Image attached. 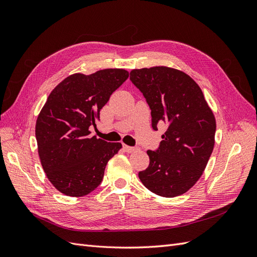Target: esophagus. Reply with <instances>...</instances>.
Here are the masks:
<instances>
[{"mask_svg":"<svg viewBox=\"0 0 257 257\" xmlns=\"http://www.w3.org/2000/svg\"><path fill=\"white\" fill-rule=\"evenodd\" d=\"M122 146H123V150L127 153H132V152H135L138 150V148H135V147H130V146H126L124 144Z\"/></svg>","mask_w":257,"mask_h":257,"instance_id":"obj_1","label":"esophagus"}]
</instances>
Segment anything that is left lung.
<instances>
[{
	"instance_id": "1",
	"label": "left lung",
	"mask_w": 257,
	"mask_h": 257,
	"mask_svg": "<svg viewBox=\"0 0 257 257\" xmlns=\"http://www.w3.org/2000/svg\"><path fill=\"white\" fill-rule=\"evenodd\" d=\"M131 81L149 104L152 127L168 128L158 151L148 150L150 163L138 177L162 197L188 192L203 175L214 147L216 122L204 93L192 77L168 66L135 68Z\"/></svg>"
}]
</instances>
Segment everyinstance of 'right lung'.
I'll return each instance as SVG.
<instances>
[{"instance_id":"obj_1","label":"right lung","mask_w":257,"mask_h":257,"mask_svg":"<svg viewBox=\"0 0 257 257\" xmlns=\"http://www.w3.org/2000/svg\"><path fill=\"white\" fill-rule=\"evenodd\" d=\"M127 77L123 68L69 75L51 91L38 114L35 136L42 166L64 195L80 197L94 191L108 161L122 148L120 143L90 136L89 127Z\"/></svg>"}]
</instances>
